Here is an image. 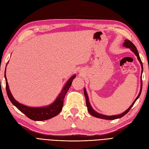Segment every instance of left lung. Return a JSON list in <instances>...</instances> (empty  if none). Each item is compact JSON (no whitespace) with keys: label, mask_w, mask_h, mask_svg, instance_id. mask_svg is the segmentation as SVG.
Segmentation results:
<instances>
[{"label":"left lung","mask_w":149,"mask_h":149,"mask_svg":"<svg viewBox=\"0 0 149 149\" xmlns=\"http://www.w3.org/2000/svg\"><path fill=\"white\" fill-rule=\"evenodd\" d=\"M123 47H126V48H130V50H131L135 54V55H136V56L137 57V59H138L139 61L140 62V63H141V67H142V73H141V78H142V71H143V65H142V61L141 60V58H140V56H139V54L138 53L137 48L129 40H124V43H123ZM141 90H140V92L139 93V95L137 96V97H136V100H134V101L132 102L131 106H130L125 111L123 112V113H121V114H118V115H114V116L104 115V114L99 113V112H96V111H94L93 109V108L92 107V106H91V104H90L89 97H88V93L86 92V88H84V96H85V97H86V106H87L88 111L89 112V113L91 114V116H93L94 117H96V118L102 119H106V120H114V119H116L121 118L122 117H123L124 116H125L126 114H127V112L129 111V110L131 109V107L133 106V105L134 104V103L136 102V101H137V99L139 97L140 95H141V92H142V79H141Z\"/></svg>","instance_id":"obj_1"}]
</instances>
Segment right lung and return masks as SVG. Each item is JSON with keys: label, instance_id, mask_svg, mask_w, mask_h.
<instances>
[{"label": "right lung", "instance_id": "obj_1", "mask_svg": "<svg viewBox=\"0 0 149 149\" xmlns=\"http://www.w3.org/2000/svg\"><path fill=\"white\" fill-rule=\"evenodd\" d=\"M6 72V71L5 70L4 76H5L6 79V91L7 96L8 98H9L10 101L13 104V105H14L22 113H24L26 117H28L29 119L31 120L36 121H41L49 119L60 113L63 108V100L65 96L67 91L70 89L73 79H74L76 77V74H74L67 81V82L64 85L59 95L58 96L56 100L51 104L43 107H30L19 102L13 97L7 83Z\"/></svg>", "mask_w": 149, "mask_h": 149}]
</instances>
